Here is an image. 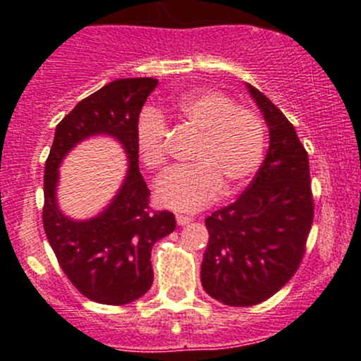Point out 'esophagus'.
Masks as SVG:
<instances>
[{"mask_svg": "<svg viewBox=\"0 0 361 361\" xmlns=\"http://www.w3.org/2000/svg\"><path fill=\"white\" fill-rule=\"evenodd\" d=\"M192 220H194V218H192V216H187V214H176V221H178V225H187V224H190Z\"/></svg>", "mask_w": 361, "mask_h": 361, "instance_id": "esophagus-1", "label": "esophagus"}]
</instances>
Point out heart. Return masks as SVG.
Instances as JSON below:
<instances>
[{
	"label": "heart",
	"mask_w": 361,
	"mask_h": 361,
	"mask_svg": "<svg viewBox=\"0 0 361 361\" xmlns=\"http://www.w3.org/2000/svg\"><path fill=\"white\" fill-rule=\"evenodd\" d=\"M176 111L199 140L190 167H178L159 180L155 195L162 206L195 211L225 192L239 190L260 167L267 143L265 120L257 110L241 106L216 89L188 92L176 101ZM140 157L150 169L167 162V126L152 108L141 111L136 123Z\"/></svg>",
	"instance_id": "1"
}]
</instances>
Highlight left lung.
Returning a JSON list of instances; mask_svg holds the SVG:
<instances>
[{
    "mask_svg": "<svg viewBox=\"0 0 361 361\" xmlns=\"http://www.w3.org/2000/svg\"><path fill=\"white\" fill-rule=\"evenodd\" d=\"M251 96L271 133L267 157L238 201L206 218L204 290L248 307L267 300L297 272L314 218L309 157L293 123L253 85Z\"/></svg>",
    "mask_w": 361,
    "mask_h": 361,
    "instance_id": "1",
    "label": "left lung"
}]
</instances>
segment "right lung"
<instances>
[{
    "label": "right lung",
    "mask_w": 361,
    "mask_h": 361,
    "mask_svg": "<svg viewBox=\"0 0 361 361\" xmlns=\"http://www.w3.org/2000/svg\"><path fill=\"white\" fill-rule=\"evenodd\" d=\"M159 80L122 78L80 101L57 123L43 178V228L57 262L83 297L122 305L143 297L154 283L152 248L176 228L171 211L150 206V190L137 164L136 123ZM110 133L124 145L130 171L119 195L99 217L73 222L55 204L56 167L76 142Z\"/></svg>",
    "instance_id": "add662e5"
}]
</instances>
